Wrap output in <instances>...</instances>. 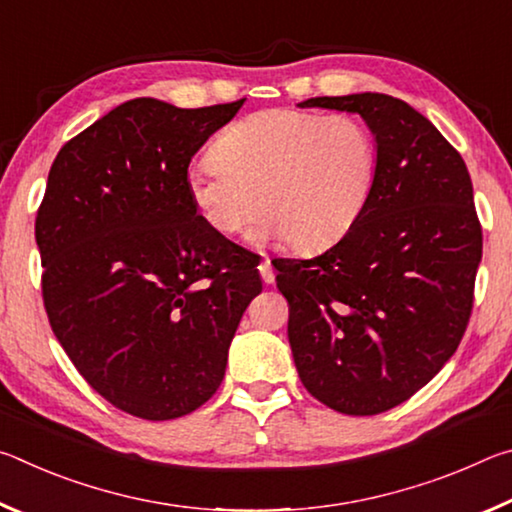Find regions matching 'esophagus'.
I'll use <instances>...</instances> for the list:
<instances>
[{"label":"esophagus","mask_w":512,"mask_h":512,"mask_svg":"<svg viewBox=\"0 0 512 512\" xmlns=\"http://www.w3.org/2000/svg\"><path fill=\"white\" fill-rule=\"evenodd\" d=\"M259 275H262L264 284H273L275 282V271H273L271 259H262V264H259Z\"/></svg>","instance_id":"34e87169"}]
</instances>
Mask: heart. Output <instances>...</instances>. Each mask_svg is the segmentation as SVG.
<instances>
[{"instance_id":"heart-1","label":"heart","mask_w":512,"mask_h":512,"mask_svg":"<svg viewBox=\"0 0 512 512\" xmlns=\"http://www.w3.org/2000/svg\"><path fill=\"white\" fill-rule=\"evenodd\" d=\"M377 171L379 146L361 119L273 108L232 124L212 160L187 171V194L219 235H235L262 207L250 237L311 253L357 223Z\"/></svg>"}]
</instances>
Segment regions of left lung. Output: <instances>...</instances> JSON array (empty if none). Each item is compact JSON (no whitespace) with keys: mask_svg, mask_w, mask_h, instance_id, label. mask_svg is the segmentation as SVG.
<instances>
[{"mask_svg":"<svg viewBox=\"0 0 512 512\" xmlns=\"http://www.w3.org/2000/svg\"><path fill=\"white\" fill-rule=\"evenodd\" d=\"M298 106L357 112L379 146L375 189L339 244L273 262L302 384L329 409L377 415L429 384L463 339L483 248L472 180L402 99L361 92Z\"/></svg>","mask_w":512,"mask_h":512,"instance_id":"obj_1","label":"left lung"}]
</instances>
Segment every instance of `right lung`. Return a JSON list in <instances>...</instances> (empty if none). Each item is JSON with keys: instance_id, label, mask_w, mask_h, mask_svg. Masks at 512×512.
<instances>
[{"instance_id": "right-lung-1", "label": "right lung", "mask_w": 512, "mask_h": 512, "mask_svg": "<svg viewBox=\"0 0 512 512\" xmlns=\"http://www.w3.org/2000/svg\"><path fill=\"white\" fill-rule=\"evenodd\" d=\"M246 99L176 108L133 99L58 151L36 216L49 325L83 379L144 420L196 411L221 386L262 277L214 232L187 169Z\"/></svg>"}]
</instances>
